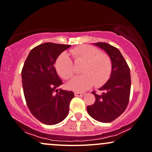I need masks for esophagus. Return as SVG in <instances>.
<instances>
[{
    "mask_svg": "<svg viewBox=\"0 0 152 152\" xmlns=\"http://www.w3.org/2000/svg\"><path fill=\"white\" fill-rule=\"evenodd\" d=\"M84 95H85V93H84V92H74V95L76 97H81V96H84Z\"/></svg>",
    "mask_w": 152,
    "mask_h": 152,
    "instance_id": "esophagus-1",
    "label": "esophagus"
}]
</instances>
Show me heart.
Masks as SVG:
<instances>
[{
    "instance_id": "b5f03b06",
    "label": "heart",
    "mask_w": 152,
    "mask_h": 152,
    "mask_svg": "<svg viewBox=\"0 0 152 152\" xmlns=\"http://www.w3.org/2000/svg\"><path fill=\"white\" fill-rule=\"evenodd\" d=\"M71 54L76 63H84L81 76L73 78L68 83V88L74 91L87 90L94 84L100 87L109 79L112 72L113 63L107 54L101 53L97 48L82 45L72 49ZM56 69L65 79H71L75 74L73 62L66 53L61 54L56 61Z\"/></svg>"
}]
</instances>
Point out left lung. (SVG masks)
Masks as SVG:
<instances>
[{
	"label": "left lung",
	"instance_id": "8db88e82",
	"mask_svg": "<svg viewBox=\"0 0 152 152\" xmlns=\"http://www.w3.org/2000/svg\"><path fill=\"white\" fill-rule=\"evenodd\" d=\"M94 45L103 49L111 57L112 72L108 81L100 87L102 93L95 95L94 104L88 105L87 112L91 117L100 122H111L125 111L129 103L131 88L130 71L127 62L117 48L107 43L98 42Z\"/></svg>",
	"mask_w": 152,
	"mask_h": 152
}]
</instances>
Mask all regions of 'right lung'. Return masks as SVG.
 I'll return each mask as SVG.
<instances>
[{"label": "right lung", "instance_id": "add662e5", "mask_svg": "<svg viewBox=\"0 0 152 152\" xmlns=\"http://www.w3.org/2000/svg\"><path fill=\"white\" fill-rule=\"evenodd\" d=\"M71 45L48 42L30 52L22 70L24 95L31 114L48 125L58 124L69 112L72 91L57 87L63 84L55 63L59 55Z\"/></svg>", "mask_w": 152, "mask_h": 152}]
</instances>
